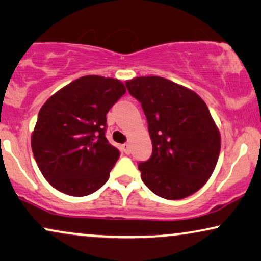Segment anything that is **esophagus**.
I'll use <instances>...</instances> for the list:
<instances>
[{
	"label": "esophagus",
	"instance_id": "1",
	"mask_svg": "<svg viewBox=\"0 0 261 261\" xmlns=\"http://www.w3.org/2000/svg\"><path fill=\"white\" fill-rule=\"evenodd\" d=\"M121 148H123V151L125 152V154L128 155L131 152V147H130V144H128V143L123 144V145H121Z\"/></svg>",
	"mask_w": 261,
	"mask_h": 261
}]
</instances>
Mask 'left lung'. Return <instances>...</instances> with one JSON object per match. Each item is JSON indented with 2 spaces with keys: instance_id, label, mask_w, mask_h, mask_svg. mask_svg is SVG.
Instances as JSON below:
<instances>
[{
  "instance_id": "obj_1",
  "label": "left lung",
  "mask_w": 261,
  "mask_h": 261,
  "mask_svg": "<svg viewBox=\"0 0 261 261\" xmlns=\"http://www.w3.org/2000/svg\"><path fill=\"white\" fill-rule=\"evenodd\" d=\"M142 103L152 154L141 162V178L165 199H182L205 185L221 150L220 130L197 93L160 76L125 82Z\"/></svg>"
}]
</instances>
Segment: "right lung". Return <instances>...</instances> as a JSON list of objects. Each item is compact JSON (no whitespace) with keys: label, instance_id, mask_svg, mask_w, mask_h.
<instances>
[{"label":"right lung","instance_id":"1","mask_svg":"<svg viewBox=\"0 0 261 261\" xmlns=\"http://www.w3.org/2000/svg\"><path fill=\"white\" fill-rule=\"evenodd\" d=\"M125 92L119 80L87 75L63 87L41 106L31 147L52 187L83 197L109 180L119 150L105 136L106 114Z\"/></svg>","mask_w":261,"mask_h":261}]
</instances>
